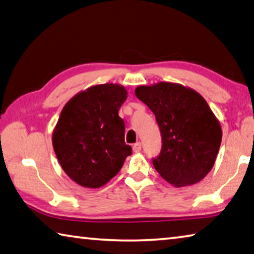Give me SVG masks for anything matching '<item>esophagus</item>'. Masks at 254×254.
Wrapping results in <instances>:
<instances>
[{
	"instance_id": "34e87169",
	"label": "esophagus",
	"mask_w": 254,
	"mask_h": 254,
	"mask_svg": "<svg viewBox=\"0 0 254 254\" xmlns=\"http://www.w3.org/2000/svg\"><path fill=\"white\" fill-rule=\"evenodd\" d=\"M132 150H134L135 153H138L141 150V144L139 143V141H137V143H135L134 145H132Z\"/></svg>"
}]
</instances>
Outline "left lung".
Masks as SVG:
<instances>
[{
    "mask_svg": "<svg viewBox=\"0 0 254 254\" xmlns=\"http://www.w3.org/2000/svg\"><path fill=\"white\" fill-rule=\"evenodd\" d=\"M135 93L153 111L161 130V153L152 158L155 170L176 188L203 180L214 165L222 140L220 123L205 99L170 82L140 86Z\"/></svg>",
    "mask_w": 254,
    "mask_h": 254,
    "instance_id": "obj_1",
    "label": "left lung"
}]
</instances>
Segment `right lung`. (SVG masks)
Returning a JSON list of instances; mask_svg holds the SVG:
<instances>
[{
    "instance_id": "obj_1",
    "label": "right lung",
    "mask_w": 254,
    "mask_h": 254,
    "mask_svg": "<svg viewBox=\"0 0 254 254\" xmlns=\"http://www.w3.org/2000/svg\"><path fill=\"white\" fill-rule=\"evenodd\" d=\"M126 98V89L119 84H98L75 95L62 109L53 148L66 175L79 185H105L131 154L125 143V123L118 116Z\"/></svg>"
}]
</instances>
